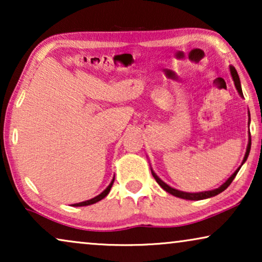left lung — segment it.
Wrapping results in <instances>:
<instances>
[{
    "instance_id": "1",
    "label": "left lung",
    "mask_w": 262,
    "mask_h": 262,
    "mask_svg": "<svg viewBox=\"0 0 262 262\" xmlns=\"http://www.w3.org/2000/svg\"><path fill=\"white\" fill-rule=\"evenodd\" d=\"M230 68V74H231V77L232 80H234V83H235V87L236 89H237L238 94L241 98H243V93H242V88H241V81H239V77H238V74L237 71H236V69L232 66L229 67ZM248 114H249V111H248ZM249 121H250V114H249ZM248 145H247V150H246V154H245V157H243V161L241 163V166H239L237 169H236L234 173L231 174V177L228 179L227 181L224 182V184H222L220 187L216 188V189H212V191H205V192H198V193H188V192H182V191H179V189H175L173 187H170L169 185H167L166 182L161 180V179L157 177V175L155 174V171H154L151 169V174L152 177L155 178V180L157 181V184H159L161 187H162L164 191L170 193L171 195L174 196H178V198H181V199H186V200H202V199H207V198H211V196H214L217 194H220V193H222L224 191V189L228 188V186L231 184L232 180H234L236 174L238 173L239 168L242 167V164L246 162L247 159H248V155H249V151H250V145H252V139H250V132H248Z\"/></svg>"
}]
</instances>
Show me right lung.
Listing matches in <instances>:
<instances>
[{
	"instance_id": "right-lung-1",
	"label": "right lung",
	"mask_w": 262,
	"mask_h": 262,
	"mask_svg": "<svg viewBox=\"0 0 262 262\" xmlns=\"http://www.w3.org/2000/svg\"><path fill=\"white\" fill-rule=\"evenodd\" d=\"M113 182H114V178L112 179V181H111V184L107 186L105 191H102L99 195H96V196H94V198H92V199H89V200H85V202H81V203L74 204L73 206H87V205H92V204H95V203L100 202V200L103 199V198H105V196H107V194H108L110 191H111V188H112Z\"/></svg>"
}]
</instances>
